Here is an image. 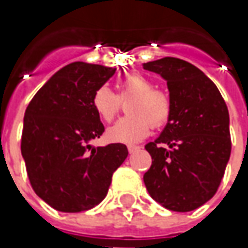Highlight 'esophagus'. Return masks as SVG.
<instances>
[{"label": "esophagus", "mask_w": 248, "mask_h": 248, "mask_svg": "<svg viewBox=\"0 0 248 248\" xmlns=\"http://www.w3.org/2000/svg\"><path fill=\"white\" fill-rule=\"evenodd\" d=\"M139 146H128V152L129 153H134L135 150H138Z\"/></svg>", "instance_id": "34e87169"}]
</instances>
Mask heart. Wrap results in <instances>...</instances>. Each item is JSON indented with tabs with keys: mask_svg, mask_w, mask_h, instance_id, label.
<instances>
[{
	"mask_svg": "<svg viewBox=\"0 0 248 248\" xmlns=\"http://www.w3.org/2000/svg\"><path fill=\"white\" fill-rule=\"evenodd\" d=\"M120 93L102 85L92 95V106L100 119L113 121L120 110V99L131 98L127 111L129 116L111 125L106 138L116 143H137L149 135L152 125L160 128L171 116V99L163 90L155 88L153 81L140 73H129L120 80Z\"/></svg>",
	"mask_w": 248,
	"mask_h": 248,
	"instance_id": "heart-1",
	"label": "heart"
}]
</instances>
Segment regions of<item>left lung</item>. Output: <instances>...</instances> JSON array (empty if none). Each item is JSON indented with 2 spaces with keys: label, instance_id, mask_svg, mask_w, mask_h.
I'll use <instances>...</instances> for the list:
<instances>
[{
  "label": "left lung",
  "instance_id": "left-lung-1",
  "mask_svg": "<svg viewBox=\"0 0 248 248\" xmlns=\"http://www.w3.org/2000/svg\"><path fill=\"white\" fill-rule=\"evenodd\" d=\"M167 81L172 105L166 128L145 146L149 195L171 211H193L217 193L231 157L229 111L217 85L192 63L163 58L143 63Z\"/></svg>",
  "mask_w": 248,
  "mask_h": 248
}]
</instances>
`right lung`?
Masks as SVG:
<instances>
[{
    "mask_svg": "<svg viewBox=\"0 0 248 248\" xmlns=\"http://www.w3.org/2000/svg\"><path fill=\"white\" fill-rule=\"evenodd\" d=\"M116 73L113 67L74 62L56 72L24 113L22 156L31 187L62 213H80L106 197L127 146L92 148L105 127L92 106L93 92Z\"/></svg>",
    "mask_w": 248,
    "mask_h": 248,
    "instance_id": "1",
    "label": "right lung"
}]
</instances>
